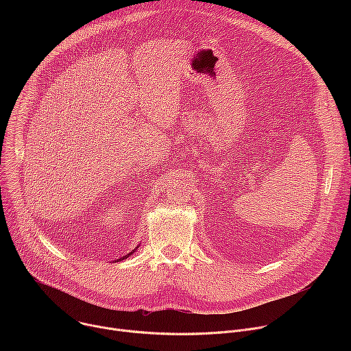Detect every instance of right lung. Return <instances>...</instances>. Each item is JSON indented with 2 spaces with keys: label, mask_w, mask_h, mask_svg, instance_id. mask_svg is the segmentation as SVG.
I'll list each match as a JSON object with an SVG mask.
<instances>
[{
  "label": "right lung",
  "mask_w": 351,
  "mask_h": 351,
  "mask_svg": "<svg viewBox=\"0 0 351 351\" xmlns=\"http://www.w3.org/2000/svg\"><path fill=\"white\" fill-rule=\"evenodd\" d=\"M137 247H138V245H137ZM137 247H136V250H137ZM136 250H132V252H130V253H129V254H126V256H123V257H122V258H119V260H118V261H122V260H125V258H128V257H129V256H132V254H133V253H134V252H136ZM118 261H117V263H118Z\"/></svg>",
  "instance_id": "add662e5"
}]
</instances>
